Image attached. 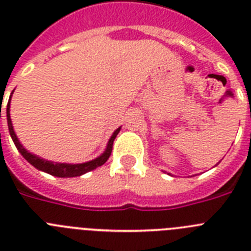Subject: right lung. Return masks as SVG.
Instances as JSON below:
<instances>
[{
  "label": "right lung",
  "mask_w": 251,
  "mask_h": 251,
  "mask_svg": "<svg viewBox=\"0 0 251 251\" xmlns=\"http://www.w3.org/2000/svg\"><path fill=\"white\" fill-rule=\"evenodd\" d=\"M10 101H11V97L10 99H8L7 108H6V115H7V124H8V130H10L11 138H12L13 143H15L16 148L19 150V152L24 156V158H25L27 162H30L31 165L34 166L35 168H37V170L44 171V172H46V174L52 175V176H56V177H77L86 174V172H89V171L95 170V168L99 167V166L104 165V163L108 161V158H109L110 153H112V150H113V142H114L115 137H117V134H118L119 130H121V127L113 133V136L110 137L109 142H108V146H106L104 153H101L98 158L93 159V161L85 162V163H77V165H72V163H57V162L46 161V159H43V158H40V157L35 156V154H32V153H30L28 151H26L25 148L22 147V145L20 143L19 139H17L16 134H15V130H13V127H12V122H11V117H10Z\"/></svg>",
  "instance_id": "obj_1"
}]
</instances>
